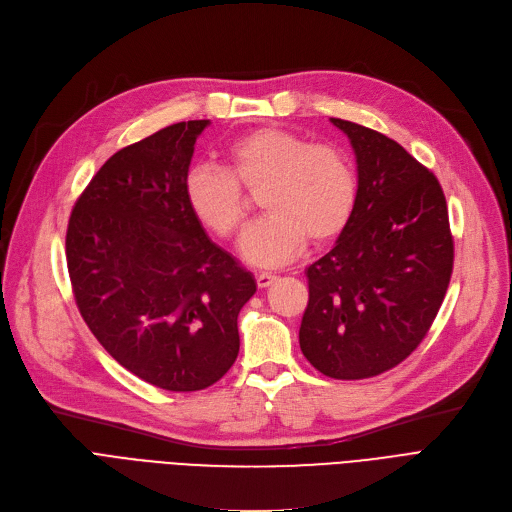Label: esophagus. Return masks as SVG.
<instances>
[{"label": "esophagus", "mask_w": 512, "mask_h": 512, "mask_svg": "<svg viewBox=\"0 0 512 512\" xmlns=\"http://www.w3.org/2000/svg\"><path fill=\"white\" fill-rule=\"evenodd\" d=\"M255 278H257V286L259 288H267V286H272L276 282V276L274 274H267V272H259Z\"/></svg>", "instance_id": "34e87169"}]
</instances>
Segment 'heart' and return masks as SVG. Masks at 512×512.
<instances>
[{"label": "heart", "mask_w": 512, "mask_h": 512, "mask_svg": "<svg viewBox=\"0 0 512 512\" xmlns=\"http://www.w3.org/2000/svg\"><path fill=\"white\" fill-rule=\"evenodd\" d=\"M261 191L267 213L240 240V255L259 267H282L313 245L336 238L357 203V172L344 151L313 145L301 134L263 126L234 139L226 168L199 164L184 178V197L195 218L228 238L247 220L237 184Z\"/></svg>", "instance_id": "1"}]
</instances>
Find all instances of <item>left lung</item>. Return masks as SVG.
I'll use <instances>...</instances> for the list:
<instances>
[{"label": "left lung", "instance_id": "8db88e82", "mask_svg": "<svg viewBox=\"0 0 512 512\" xmlns=\"http://www.w3.org/2000/svg\"><path fill=\"white\" fill-rule=\"evenodd\" d=\"M330 122L355 151L357 203L332 251L307 267L299 342L328 378L363 380L423 340L444 301L454 247L436 176L386 134Z\"/></svg>", "mask_w": 512, "mask_h": 512}]
</instances>
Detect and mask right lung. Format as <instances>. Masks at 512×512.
<instances>
[{
    "label": "right lung",
    "mask_w": 512,
    "mask_h": 512,
    "mask_svg": "<svg viewBox=\"0 0 512 512\" xmlns=\"http://www.w3.org/2000/svg\"><path fill=\"white\" fill-rule=\"evenodd\" d=\"M209 120H188L114 153L74 205L66 259L80 315L124 369L195 392L238 357L251 272L207 236L184 178Z\"/></svg>",
    "instance_id": "add662e5"
}]
</instances>
